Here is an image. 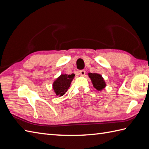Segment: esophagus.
<instances>
[{
	"label": "esophagus",
	"mask_w": 149,
	"mask_h": 149,
	"mask_svg": "<svg viewBox=\"0 0 149 149\" xmlns=\"http://www.w3.org/2000/svg\"><path fill=\"white\" fill-rule=\"evenodd\" d=\"M79 72H80V74H81V75H85V74H86V72H85V70H80L79 71Z\"/></svg>",
	"instance_id": "34e87169"
}]
</instances>
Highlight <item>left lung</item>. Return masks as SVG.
Segmentation results:
<instances>
[{"mask_svg":"<svg viewBox=\"0 0 149 149\" xmlns=\"http://www.w3.org/2000/svg\"><path fill=\"white\" fill-rule=\"evenodd\" d=\"M89 77L91 78L93 82V86L97 89V90H102L103 88L105 87V83L103 81L102 75L98 74H89Z\"/></svg>","mask_w":149,"mask_h":149,"instance_id":"8db88e82","label":"left lung"}]
</instances>
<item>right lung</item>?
Segmentation results:
<instances>
[{"instance_id": "add662e5", "label": "right lung", "mask_w": 149, "mask_h": 149, "mask_svg": "<svg viewBox=\"0 0 149 149\" xmlns=\"http://www.w3.org/2000/svg\"><path fill=\"white\" fill-rule=\"evenodd\" d=\"M75 74L61 75L53 83V89L57 96H63L67 92L70 86Z\"/></svg>"}]
</instances>
